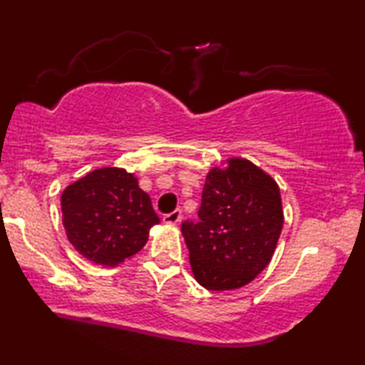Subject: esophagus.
Listing matches in <instances>:
<instances>
[{"label": "esophagus", "mask_w": 365, "mask_h": 365, "mask_svg": "<svg viewBox=\"0 0 365 365\" xmlns=\"http://www.w3.org/2000/svg\"><path fill=\"white\" fill-rule=\"evenodd\" d=\"M162 219H164V222H167V224H177L182 219V211L175 210L172 212H167L162 216Z\"/></svg>", "instance_id": "1"}]
</instances>
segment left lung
Returning <instances> with one entry per match:
<instances>
[{
  "instance_id": "8db88e82",
  "label": "left lung",
  "mask_w": 365,
  "mask_h": 365,
  "mask_svg": "<svg viewBox=\"0 0 365 365\" xmlns=\"http://www.w3.org/2000/svg\"><path fill=\"white\" fill-rule=\"evenodd\" d=\"M198 221L182 222L190 264L201 286L229 291L248 284L269 263L282 230L276 182L245 159L206 175Z\"/></svg>"
}]
</instances>
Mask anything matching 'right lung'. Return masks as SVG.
Here are the masks:
<instances>
[{
	"mask_svg": "<svg viewBox=\"0 0 365 365\" xmlns=\"http://www.w3.org/2000/svg\"><path fill=\"white\" fill-rule=\"evenodd\" d=\"M68 240L91 262L117 264L141 250L160 219L151 198L123 169L106 167L74 182L61 195Z\"/></svg>",
	"mask_w": 365,
	"mask_h": 365,
	"instance_id": "obj_1",
	"label": "right lung"
}]
</instances>
